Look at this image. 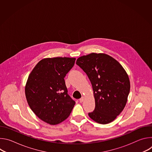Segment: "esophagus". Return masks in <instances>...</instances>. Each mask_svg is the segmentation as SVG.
Returning <instances> with one entry per match:
<instances>
[{
	"label": "esophagus",
	"instance_id": "obj_1",
	"mask_svg": "<svg viewBox=\"0 0 152 152\" xmlns=\"http://www.w3.org/2000/svg\"><path fill=\"white\" fill-rule=\"evenodd\" d=\"M83 100H84V97H82L79 99V102H80V103H82V102H83Z\"/></svg>",
	"mask_w": 152,
	"mask_h": 152
}]
</instances>
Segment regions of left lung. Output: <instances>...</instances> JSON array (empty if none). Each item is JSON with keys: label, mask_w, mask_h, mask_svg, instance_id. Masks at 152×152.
I'll return each mask as SVG.
<instances>
[{"label": "left lung", "mask_w": 152, "mask_h": 152, "mask_svg": "<svg viewBox=\"0 0 152 152\" xmlns=\"http://www.w3.org/2000/svg\"><path fill=\"white\" fill-rule=\"evenodd\" d=\"M76 64L87 75L93 86L96 106L89 117L102 124L112 122L127 101L131 85L126 72L117 60L104 53L80 56Z\"/></svg>", "instance_id": "obj_1"}]
</instances>
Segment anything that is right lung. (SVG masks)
Returning <instances> with one entry per match:
<instances>
[{
  "label": "right lung",
  "mask_w": 152,
  "mask_h": 152,
  "mask_svg": "<svg viewBox=\"0 0 152 152\" xmlns=\"http://www.w3.org/2000/svg\"><path fill=\"white\" fill-rule=\"evenodd\" d=\"M75 60L67 57L42 59L28 76L25 86L28 104L39 119L51 125L67 119L75 104L64 80Z\"/></svg>",
  "instance_id": "1"
}]
</instances>
